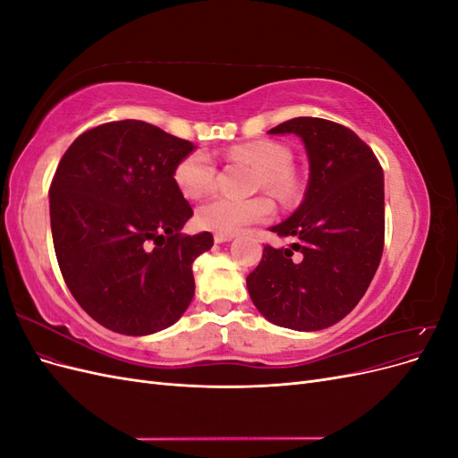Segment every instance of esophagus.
I'll list each match as a JSON object with an SVG mask.
<instances>
[{
    "mask_svg": "<svg viewBox=\"0 0 458 458\" xmlns=\"http://www.w3.org/2000/svg\"><path fill=\"white\" fill-rule=\"evenodd\" d=\"M233 237H234V234H219V233H216V234H214V241H216L217 244H221V242L233 241Z\"/></svg>",
    "mask_w": 458,
    "mask_h": 458,
    "instance_id": "obj_1",
    "label": "esophagus"
}]
</instances>
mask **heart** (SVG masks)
I'll return each mask as SVG.
<instances>
[{"label":"heart","mask_w":458,"mask_h":458,"mask_svg":"<svg viewBox=\"0 0 458 458\" xmlns=\"http://www.w3.org/2000/svg\"><path fill=\"white\" fill-rule=\"evenodd\" d=\"M229 155L231 158L246 160L258 168L261 185L276 192V195H288L293 191V175H290L293 157H290L286 147L275 141H254L231 148ZM174 179L177 189L187 199H200L206 192H210L216 182V162L210 152L204 148L189 152L187 157L177 162ZM271 214L273 204L266 197H214L199 208L197 221L206 231L237 234L248 225L269 219Z\"/></svg>","instance_id":"1"}]
</instances>
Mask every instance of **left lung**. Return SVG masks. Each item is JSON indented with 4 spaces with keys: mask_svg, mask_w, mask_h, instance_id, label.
Returning <instances> with one entry per match:
<instances>
[{
    "mask_svg": "<svg viewBox=\"0 0 458 458\" xmlns=\"http://www.w3.org/2000/svg\"><path fill=\"white\" fill-rule=\"evenodd\" d=\"M296 133L310 160L298 210L269 231L294 242L266 244L246 276L258 311L293 330L336 325L363 298L384 250V174L370 147L342 123L300 116L269 130Z\"/></svg>",
    "mask_w": 458,
    "mask_h": 458,
    "instance_id": "obj_1",
    "label": "left lung"
}]
</instances>
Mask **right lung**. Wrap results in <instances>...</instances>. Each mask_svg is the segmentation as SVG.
Returning a JSON list of instances; mask_svg holds the SVG:
<instances>
[{"instance_id": "obj_1", "label": "right lung", "mask_w": 458, "mask_h": 458, "mask_svg": "<svg viewBox=\"0 0 458 458\" xmlns=\"http://www.w3.org/2000/svg\"><path fill=\"white\" fill-rule=\"evenodd\" d=\"M195 148L141 120L108 122L81 133L53 175L63 279L81 310L118 335L168 328L195 296L192 261L214 237L182 233L192 208L174 179Z\"/></svg>"}]
</instances>
